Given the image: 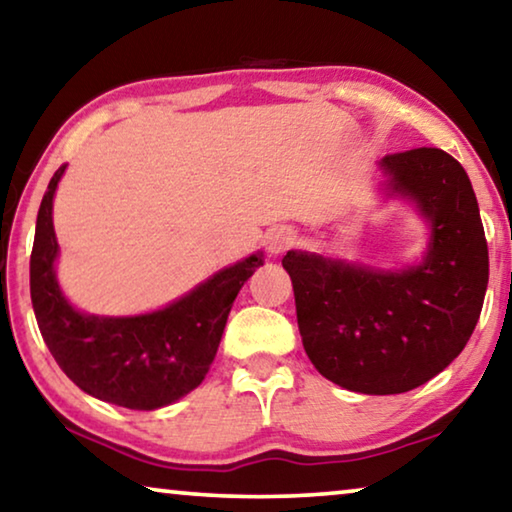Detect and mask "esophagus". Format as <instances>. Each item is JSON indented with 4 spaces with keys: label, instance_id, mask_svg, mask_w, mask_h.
<instances>
[{
    "label": "esophagus",
    "instance_id": "esophagus-1",
    "mask_svg": "<svg viewBox=\"0 0 512 512\" xmlns=\"http://www.w3.org/2000/svg\"><path fill=\"white\" fill-rule=\"evenodd\" d=\"M294 241H296L294 230H291V227L280 225V227H273V230L269 232V237H266V248H269V255H280V253H285L287 248L294 246Z\"/></svg>",
    "mask_w": 512,
    "mask_h": 512
}]
</instances>
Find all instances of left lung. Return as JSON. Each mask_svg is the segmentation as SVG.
Listing matches in <instances>:
<instances>
[{
    "instance_id": "8db88e82",
    "label": "left lung",
    "mask_w": 512,
    "mask_h": 512,
    "mask_svg": "<svg viewBox=\"0 0 512 512\" xmlns=\"http://www.w3.org/2000/svg\"><path fill=\"white\" fill-rule=\"evenodd\" d=\"M385 198L415 205L426 253L401 269L289 250L307 358L332 383L360 394H401L458 358L488 289V241L472 182L451 154L417 148L378 161Z\"/></svg>"
}]
</instances>
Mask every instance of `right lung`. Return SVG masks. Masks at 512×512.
I'll return each mask as SVG.
<instances>
[{
	"label": "right lung",
	"mask_w": 512,
	"mask_h": 512,
	"mask_svg": "<svg viewBox=\"0 0 512 512\" xmlns=\"http://www.w3.org/2000/svg\"><path fill=\"white\" fill-rule=\"evenodd\" d=\"M63 173L66 166L56 170L40 202L29 264L40 335L63 373L95 399L129 410H157L180 401L205 380L234 298L264 264L262 250L225 266L161 310L86 314L70 303L56 280L59 241L52 207Z\"/></svg>",
	"instance_id": "add662e5"
}]
</instances>
